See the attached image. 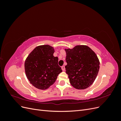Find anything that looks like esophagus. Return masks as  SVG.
Segmentation results:
<instances>
[{
  "label": "esophagus",
  "mask_w": 121,
  "mask_h": 121,
  "mask_svg": "<svg viewBox=\"0 0 121 121\" xmlns=\"http://www.w3.org/2000/svg\"><path fill=\"white\" fill-rule=\"evenodd\" d=\"M61 69H62V70H63V71H65V66H62L61 67Z\"/></svg>",
  "instance_id": "obj_1"
}]
</instances>
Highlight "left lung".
Returning a JSON list of instances; mask_svg holds the SVG:
<instances>
[{
	"mask_svg": "<svg viewBox=\"0 0 121 121\" xmlns=\"http://www.w3.org/2000/svg\"><path fill=\"white\" fill-rule=\"evenodd\" d=\"M65 66L69 82L77 89H85L92 85L99 69V61L93 51L86 45H77L65 49Z\"/></svg>",
	"mask_w": 121,
	"mask_h": 121,
	"instance_id": "8db88e82",
	"label": "left lung"
}]
</instances>
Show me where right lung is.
<instances>
[{"label":"right lung","instance_id":"right-lung-1","mask_svg":"<svg viewBox=\"0 0 121 121\" xmlns=\"http://www.w3.org/2000/svg\"><path fill=\"white\" fill-rule=\"evenodd\" d=\"M53 47L48 45L36 47L25 62L26 75L30 83L39 89L45 90L56 82L62 72L58 57L53 56Z\"/></svg>","mask_w":121,"mask_h":121}]
</instances>
